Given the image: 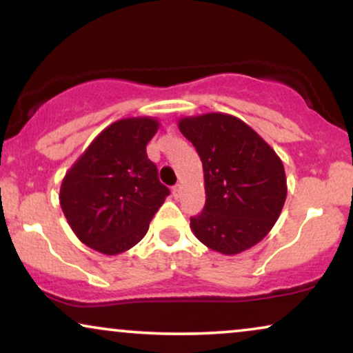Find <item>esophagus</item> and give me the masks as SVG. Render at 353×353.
Returning <instances> with one entry per match:
<instances>
[{"label": "esophagus", "mask_w": 353, "mask_h": 353, "mask_svg": "<svg viewBox=\"0 0 353 353\" xmlns=\"http://www.w3.org/2000/svg\"><path fill=\"white\" fill-rule=\"evenodd\" d=\"M181 194H182V184H176L172 187V195L176 196V199H179Z\"/></svg>", "instance_id": "esophagus-1"}]
</instances>
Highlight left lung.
<instances>
[{"label":"left lung","instance_id":"obj_1","mask_svg":"<svg viewBox=\"0 0 353 353\" xmlns=\"http://www.w3.org/2000/svg\"><path fill=\"white\" fill-rule=\"evenodd\" d=\"M179 129L203 164L206 201L190 218L195 237L223 255L256 245L288 195L281 158L250 125L224 112L182 117Z\"/></svg>","mask_w":353,"mask_h":353}]
</instances>
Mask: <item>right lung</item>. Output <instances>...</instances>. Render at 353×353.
<instances>
[{
    "mask_svg": "<svg viewBox=\"0 0 353 353\" xmlns=\"http://www.w3.org/2000/svg\"><path fill=\"white\" fill-rule=\"evenodd\" d=\"M158 128L153 117L112 122L65 172L61 208L75 236L93 250L117 255L132 248L169 195L147 157Z\"/></svg>",
    "mask_w": 353,
    "mask_h": 353,
    "instance_id": "add662e5",
    "label": "right lung"
}]
</instances>
